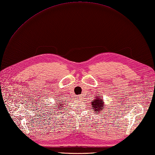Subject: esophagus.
<instances>
[{"label": "esophagus", "mask_w": 155, "mask_h": 155, "mask_svg": "<svg viewBox=\"0 0 155 155\" xmlns=\"http://www.w3.org/2000/svg\"><path fill=\"white\" fill-rule=\"evenodd\" d=\"M77 99H82V96H77Z\"/></svg>", "instance_id": "34e87169"}]
</instances>
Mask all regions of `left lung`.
I'll use <instances>...</instances> for the list:
<instances>
[{
    "mask_svg": "<svg viewBox=\"0 0 155 155\" xmlns=\"http://www.w3.org/2000/svg\"><path fill=\"white\" fill-rule=\"evenodd\" d=\"M96 97L95 100L93 102H92V109L94 111H95L96 113L98 114V112H101V111H103L102 107L103 108L104 105V103L102 100V98L101 97Z\"/></svg>",
    "mask_w": 155,
    "mask_h": 155,
    "instance_id": "obj_1",
    "label": "left lung"
}]
</instances>
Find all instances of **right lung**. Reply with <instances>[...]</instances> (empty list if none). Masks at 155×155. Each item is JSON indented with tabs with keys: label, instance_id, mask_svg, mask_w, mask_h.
<instances>
[{
	"label": "right lung",
	"instance_id": "right-lung-1",
	"mask_svg": "<svg viewBox=\"0 0 155 155\" xmlns=\"http://www.w3.org/2000/svg\"><path fill=\"white\" fill-rule=\"evenodd\" d=\"M66 101V100H65ZM59 100H58V101H57V104L56 105H58V107H59V108H61V107H63V104H61V102H59ZM63 103H64V101H63ZM61 109H63V108H61Z\"/></svg>",
	"mask_w": 155,
	"mask_h": 155
}]
</instances>
